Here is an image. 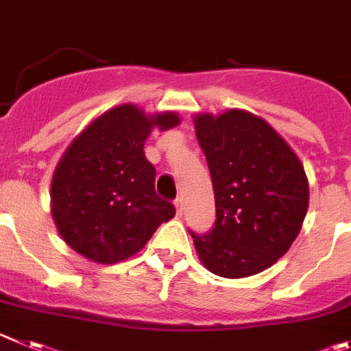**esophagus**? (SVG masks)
I'll return each instance as SVG.
<instances>
[{
  "instance_id": "obj_1",
  "label": "esophagus",
  "mask_w": 351,
  "mask_h": 351,
  "mask_svg": "<svg viewBox=\"0 0 351 351\" xmlns=\"http://www.w3.org/2000/svg\"><path fill=\"white\" fill-rule=\"evenodd\" d=\"M175 208H176V213L178 215L183 213V210H185V201H183V197L175 199Z\"/></svg>"
}]
</instances>
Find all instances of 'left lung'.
Wrapping results in <instances>:
<instances>
[{
	"label": "left lung",
	"mask_w": 351,
	"mask_h": 351,
	"mask_svg": "<svg viewBox=\"0 0 351 351\" xmlns=\"http://www.w3.org/2000/svg\"><path fill=\"white\" fill-rule=\"evenodd\" d=\"M210 168L217 220L194 238L208 271L246 278L267 269L298 238L309 187L299 157L264 119L245 110L194 117Z\"/></svg>",
	"instance_id": "obj_1"
}]
</instances>
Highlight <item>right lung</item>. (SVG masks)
<instances>
[{
  "label": "right lung",
  "instance_id": "obj_1",
  "mask_svg": "<svg viewBox=\"0 0 351 351\" xmlns=\"http://www.w3.org/2000/svg\"><path fill=\"white\" fill-rule=\"evenodd\" d=\"M180 124L175 112L145 115L121 105L99 115L66 148L52 178V217L77 254L115 264L140 252L175 217L156 194V168L145 157L154 128Z\"/></svg>",
  "mask_w": 351,
  "mask_h": 351
}]
</instances>
